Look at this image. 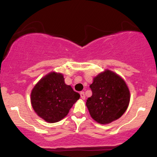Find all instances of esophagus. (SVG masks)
I'll use <instances>...</instances> for the list:
<instances>
[{"instance_id": "1", "label": "esophagus", "mask_w": 157, "mask_h": 157, "mask_svg": "<svg viewBox=\"0 0 157 157\" xmlns=\"http://www.w3.org/2000/svg\"><path fill=\"white\" fill-rule=\"evenodd\" d=\"M80 97H81V98L82 99V100H85V99H86V96H85L84 91H81V92H80Z\"/></svg>"}]
</instances>
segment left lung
I'll return each mask as SVG.
<instances>
[{"label": "left lung", "instance_id": "1", "mask_svg": "<svg viewBox=\"0 0 157 157\" xmlns=\"http://www.w3.org/2000/svg\"><path fill=\"white\" fill-rule=\"evenodd\" d=\"M92 95L86 106L90 115L100 124H109L125 113L130 102V91L125 82L116 73L105 70L90 85Z\"/></svg>", "mask_w": 157, "mask_h": 157}]
</instances>
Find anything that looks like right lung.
Listing matches in <instances>:
<instances>
[{"mask_svg": "<svg viewBox=\"0 0 157 157\" xmlns=\"http://www.w3.org/2000/svg\"><path fill=\"white\" fill-rule=\"evenodd\" d=\"M80 95L65 83L63 75L51 72L35 85L31 93V103L40 117L57 122L68 114Z\"/></svg>", "mask_w": 157, "mask_h": 157, "instance_id": "right-lung-1", "label": "right lung"}]
</instances>
